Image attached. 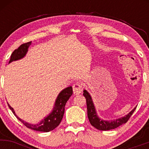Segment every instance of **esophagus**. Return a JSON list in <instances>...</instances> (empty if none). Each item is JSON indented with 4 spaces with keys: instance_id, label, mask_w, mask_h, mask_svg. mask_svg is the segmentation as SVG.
<instances>
[{
    "instance_id": "esophagus-1",
    "label": "esophagus",
    "mask_w": 149,
    "mask_h": 149,
    "mask_svg": "<svg viewBox=\"0 0 149 149\" xmlns=\"http://www.w3.org/2000/svg\"><path fill=\"white\" fill-rule=\"evenodd\" d=\"M73 90L74 95H79L80 93H81L82 90H83V86L79 83H75L73 85Z\"/></svg>"
}]
</instances>
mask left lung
Listing matches in <instances>:
<instances>
[{
	"mask_svg": "<svg viewBox=\"0 0 149 149\" xmlns=\"http://www.w3.org/2000/svg\"><path fill=\"white\" fill-rule=\"evenodd\" d=\"M83 96L86 99V103H87V109H88V117L90 121V124L92 125L93 127L97 128V130H110L115 129L117 128L121 125L126 123L127 122L128 120L132 115V113L136 109V107L134 109L131 111L127 115H126L124 117L120 118L113 120H104L100 119L97 116L96 110H95V105H94L93 102H92V97L88 93L87 90H83Z\"/></svg>",
	"mask_w": 149,
	"mask_h": 149,
	"instance_id": "left-lung-1",
	"label": "left lung"
}]
</instances>
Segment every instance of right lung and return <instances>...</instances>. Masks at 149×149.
<instances>
[{"label":"right lung","mask_w":149,"mask_h":149,"mask_svg":"<svg viewBox=\"0 0 149 149\" xmlns=\"http://www.w3.org/2000/svg\"><path fill=\"white\" fill-rule=\"evenodd\" d=\"M31 44V42H26V43H24L20 45L17 49H15L14 52H13V54H11L9 63L12 62L13 61L18 60V59H22V58L24 57L26 54L27 51H28V48L29 47ZM72 94L73 89L71 86L68 87V88L63 90L59 94V95H58L57 100L55 101V104H54V107L53 108L52 111L49 114V116H47V117H45V118L42 120L40 123L36 125L24 122L23 120L19 118L15 114L14 109L10 107L9 104H8L10 109L13 111L14 115L17 117V118L19 120L21 121L26 127L36 131L47 132H49L55 129L61 123L63 116H64V113L65 105H66V103L67 102V101L69 100L70 97L72 95Z\"/></svg>","instance_id":"obj_1"}]
</instances>
